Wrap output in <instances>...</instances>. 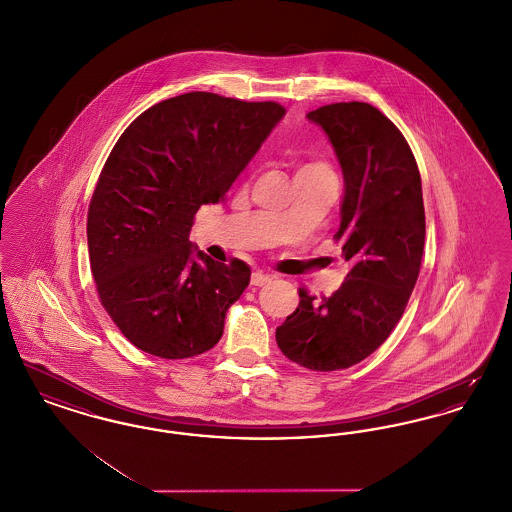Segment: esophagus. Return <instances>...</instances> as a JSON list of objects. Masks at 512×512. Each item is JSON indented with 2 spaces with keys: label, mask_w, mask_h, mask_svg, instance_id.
Listing matches in <instances>:
<instances>
[{
  "label": "esophagus",
  "mask_w": 512,
  "mask_h": 512,
  "mask_svg": "<svg viewBox=\"0 0 512 512\" xmlns=\"http://www.w3.org/2000/svg\"><path fill=\"white\" fill-rule=\"evenodd\" d=\"M270 280H272V278H270L268 274H263V272H253V274H251V286H255V288L265 286Z\"/></svg>",
  "instance_id": "1"
}]
</instances>
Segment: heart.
<instances>
[{
  "instance_id": "obj_1",
  "label": "heart",
  "mask_w": 512,
  "mask_h": 512,
  "mask_svg": "<svg viewBox=\"0 0 512 512\" xmlns=\"http://www.w3.org/2000/svg\"><path fill=\"white\" fill-rule=\"evenodd\" d=\"M311 174H332V169H330V165H328L326 161L313 159V161L305 163V165L299 169L297 178H299V176H311ZM332 176H334V174H332Z\"/></svg>"
}]
</instances>
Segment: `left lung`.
I'll return each mask as SVG.
<instances>
[{"label":"left lung","instance_id":"1","mask_svg":"<svg viewBox=\"0 0 512 512\" xmlns=\"http://www.w3.org/2000/svg\"><path fill=\"white\" fill-rule=\"evenodd\" d=\"M340 159L345 195L334 242L351 263L330 297L299 288V305L276 328L280 351L318 372L361 363L390 338L413 293L426 236L422 182L405 136L363 101L307 115Z\"/></svg>","mask_w":512,"mask_h":512}]
</instances>
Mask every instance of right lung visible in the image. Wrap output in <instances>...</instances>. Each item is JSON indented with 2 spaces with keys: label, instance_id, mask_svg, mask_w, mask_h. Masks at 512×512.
<instances>
[{
  "label": "right lung",
  "instance_id": "add662e5",
  "mask_svg": "<svg viewBox=\"0 0 512 512\" xmlns=\"http://www.w3.org/2000/svg\"><path fill=\"white\" fill-rule=\"evenodd\" d=\"M284 113L276 101L190 92L149 107L111 149L88 207L90 267L103 309L138 349L190 359L219 343L251 270L201 251L195 261L190 230Z\"/></svg>",
  "mask_w": 512,
  "mask_h": 512
}]
</instances>
